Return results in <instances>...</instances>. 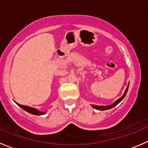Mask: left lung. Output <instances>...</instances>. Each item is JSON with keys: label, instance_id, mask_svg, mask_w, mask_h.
<instances>
[{"label": "left lung", "instance_id": "1", "mask_svg": "<svg viewBox=\"0 0 148 148\" xmlns=\"http://www.w3.org/2000/svg\"><path fill=\"white\" fill-rule=\"evenodd\" d=\"M128 87H129V84H128V86L127 87V89H125V93H124V95H122V97H121L120 98H119L117 100H116L115 102L113 103L112 104H111V105H109V106H97V105H92V107H93V108L96 109V110H110V109L112 108V107H114V106L117 105V104H119L121 101L122 100V99H124V97H125V95H126L127 92V90H128Z\"/></svg>", "mask_w": 148, "mask_h": 148}]
</instances>
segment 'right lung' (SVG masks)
I'll return each mask as SVG.
<instances>
[{
  "label": "right lung",
  "mask_w": 148,
  "mask_h": 148,
  "mask_svg": "<svg viewBox=\"0 0 148 148\" xmlns=\"http://www.w3.org/2000/svg\"><path fill=\"white\" fill-rule=\"evenodd\" d=\"M16 104H17L19 107H21L23 110H24L25 111L31 113V114H35V115H42V114H44L46 113V112H40L38 111V110H36V109L33 108V107H28V106L21 105V104H18V103H16Z\"/></svg>",
  "instance_id": "right-lung-1"
}]
</instances>
